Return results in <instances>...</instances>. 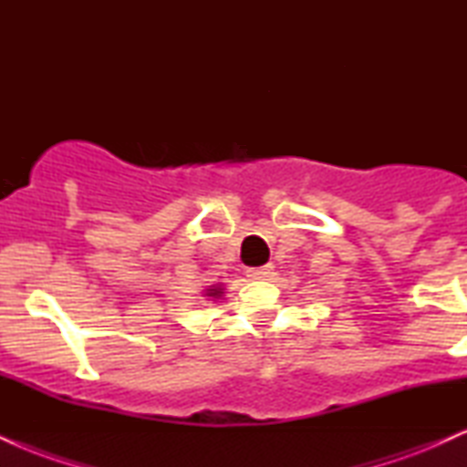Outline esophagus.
<instances>
[{
	"label": "esophagus",
	"mask_w": 467,
	"mask_h": 467,
	"mask_svg": "<svg viewBox=\"0 0 467 467\" xmlns=\"http://www.w3.org/2000/svg\"><path fill=\"white\" fill-rule=\"evenodd\" d=\"M245 275L250 278H267L272 275V265H261V267H248Z\"/></svg>",
	"instance_id": "obj_1"
}]
</instances>
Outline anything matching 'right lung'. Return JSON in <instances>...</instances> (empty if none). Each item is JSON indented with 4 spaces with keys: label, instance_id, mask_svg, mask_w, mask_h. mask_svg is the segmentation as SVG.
<instances>
[{
    "label": "right lung",
    "instance_id": "obj_1",
    "mask_svg": "<svg viewBox=\"0 0 467 467\" xmlns=\"http://www.w3.org/2000/svg\"><path fill=\"white\" fill-rule=\"evenodd\" d=\"M203 292H206V296H211V298H219L223 294V287L222 285H211L208 289H203Z\"/></svg>",
    "mask_w": 467,
    "mask_h": 467
}]
</instances>
